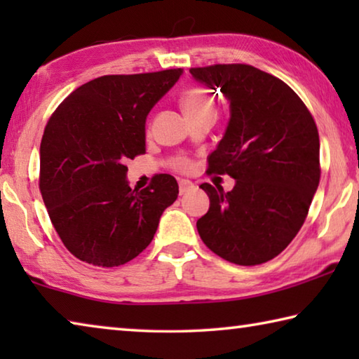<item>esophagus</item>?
<instances>
[{"label": "esophagus", "mask_w": 359, "mask_h": 359, "mask_svg": "<svg viewBox=\"0 0 359 359\" xmlns=\"http://www.w3.org/2000/svg\"><path fill=\"white\" fill-rule=\"evenodd\" d=\"M194 188V185L191 184L190 180H179V193L180 194H185L188 191H191Z\"/></svg>", "instance_id": "obj_1"}]
</instances>
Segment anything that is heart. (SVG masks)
<instances>
[{
  "mask_svg": "<svg viewBox=\"0 0 359 359\" xmlns=\"http://www.w3.org/2000/svg\"><path fill=\"white\" fill-rule=\"evenodd\" d=\"M180 106L184 109L188 121L201 120V118H215L217 117V102L212 95L203 87H188L180 96ZM177 171H187L190 168V161L184 156L175 158L171 163Z\"/></svg>",
  "mask_w": 359,
  "mask_h": 359,
  "instance_id": "b5f03b06",
  "label": "heart"
}]
</instances>
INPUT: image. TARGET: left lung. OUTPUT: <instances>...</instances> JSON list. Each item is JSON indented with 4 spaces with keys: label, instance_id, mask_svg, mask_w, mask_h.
<instances>
[{
    "label": "left lung",
    "instance_id": "8db88e82",
    "mask_svg": "<svg viewBox=\"0 0 359 359\" xmlns=\"http://www.w3.org/2000/svg\"><path fill=\"white\" fill-rule=\"evenodd\" d=\"M229 101L226 133L209 155V174L236 179L231 191L203 184L210 208L196 222L212 252L257 266L276 258L301 229L320 182L315 120L287 83L250 65L191 68Z\"/></svg>",
    "mask_w": 359,
    "mask_h": 359
}]
</instances>
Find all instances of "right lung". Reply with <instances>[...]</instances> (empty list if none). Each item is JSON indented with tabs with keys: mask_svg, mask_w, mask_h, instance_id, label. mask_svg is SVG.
<instances>
[{
	"mask_svg": "<svg viewBox=\"0 0 359 359\" xmlns=\"http://www.w3.org/2000/svg\"><path fill=\"white\" fill-rule=\"evenodd\" d=\"M180 68L93 79L65 98L41 141L39 190L65 247L85 263L136 258L179 194L172 175L131 190L125 161L145 154V118Z\"/></svg>",
	"mask_w": 359,
	"mask_h": 359,
	"instance_id": "add662e5",
	"label": "right lung"
}]
</instances>
